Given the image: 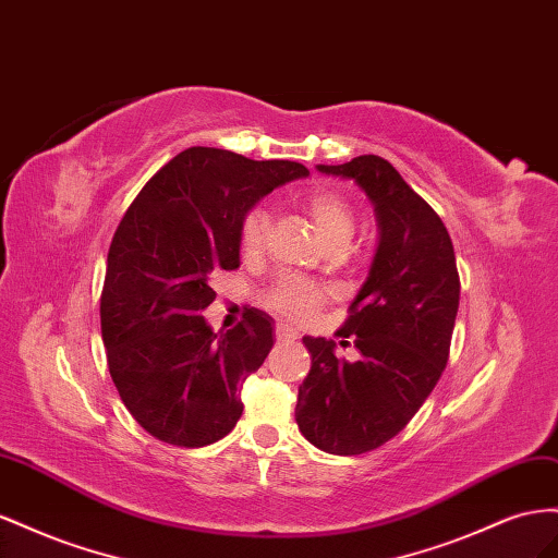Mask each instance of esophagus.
<instances>
[{
	"instance_id": "esophagus-1",
	"label": "esophagus",
	"mask_w": 558,
	"mask_h": 558,
	"mask_svg": "<svg viewBox=\"0 0 558 558\" xmlns=\"http://www.w3.org/2000/svg\"><path fill=\"white\" fill-rule=\"evenodd\" d=\"M296 339V331L288 329V327H278L276 329V341L278 343H284V341H294Z\"/></svg>"
}]
</instances>
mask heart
Here are the masks:
<instances>
[{"instance_id":"1","label":"heart","mask_w":558,"mask_h":558,"mask_svg":"<svg viewBox=\"0 0 558 558\" xmlns=\"http://www.w3.org/2000/svg\"><path fill=\"white\" fill-rule=\"evenodd\" d=\"M304 210L327 252L337 254L348 245L350 235H353L355 217L350 203L339 191H313L304 203ZM268 233L270 219L266 210L252 208L243 215L241 227H238V250H241V257L245 262H257L262 257ZM262 304L268 313H274L284 323H308L317 311L325 308L327 292L304 282H280L264 294Z\"/></svg>"}]
</instances>
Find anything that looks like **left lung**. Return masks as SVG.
<instances>
[{
	"label": "left lung",
	"mask_w": 558,
	"mask_h": 558,
	"mask_svg": "<svg viewBox=\"0 0 558 558\" xmlns=\"http://www.w3.org/2000/svg\"><path fill=\"white\" fill-rule=\"evenodd\" d=\"M317 170L364 189L380 235L369 278L337 331L360 360H341L333 341L306 337L311 372L299 386L294 416L313 447L360 456L404 429L437 386L451 350L460 278L444 221L386 158L367 154Z\"/></svg>",
	"instance_id": "8db88e82"
}]
</instances>
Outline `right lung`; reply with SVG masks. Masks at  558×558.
<instances>
[{
    "instance_id": "1",
    "label": "right lung",
    "mask_w": 558,
    "mask_h": 558,
    "mask_svg": "<svg viewBox=\"0 0 558 558\" xmlns=\"http://www.w3.org/2000/svg\"><path fill=\"white\" fill-rule=\"evenodd\" d=\"M308 170L189 147L142 186L111 238L100 296L107 364L121 402L158 441L196 449L229 435L241 388L274 348V320L247 308L215 333L210 278L233 270L238 227L268 191Z\"/></svg>"
}]
</instances>
